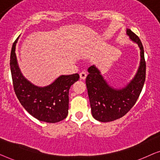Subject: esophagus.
I'll return each mask as SVG.
<instances>
[{
	"mask_svg": "<svg viewBox=\"0 0 160 160\" xmlns=\"http://www.w3.org/2000/svg\"><path fill=\"white\" fill-rule=\"evenodd\" d=\"M79 76H80V78H81V79L84 80L85 78H86V77H87V73L85 71H82V72H81V73H80Z\"/></svg>",
	"mask_w": 160,
	"mask_h": 160,
	"instance_id": "34e87169",
	"label": "esophagus"
}]
</instances>
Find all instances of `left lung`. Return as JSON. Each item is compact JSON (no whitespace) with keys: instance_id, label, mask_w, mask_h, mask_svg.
Instances as JSON below:
<instances>
[{"instance_id":"left-lung-1","label":"left lung","mask_w":160,"mask_h":160,"mask_svg":"<svg viewBox=\"0 0 160 160\" xmlns=\"http://www.w3.org/2000/svg\"><path fill=\"white\" fill-rule=\"evenodd\" d=\"M126 34L138 47L141 57L136 73L128 84L119 88L113 87L95 65L87 70L89 74L86 78V85L92 115L98 121L112 122L125 115L136 102L145 82L146 62L143 45L138 37L128 28Z\"/></svg>"}]
</instances>
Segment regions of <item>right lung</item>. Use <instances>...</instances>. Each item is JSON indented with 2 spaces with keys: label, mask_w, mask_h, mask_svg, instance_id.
<instances>
[{
  "label": "right lung",
  "mask_w": 160,
  "mask_h": 160,
  "mask_svg": "<svg viewBox=\"0 0 160 160\" xmlns=\"http://www.w3.org/2000/svg\"><path fill=\"white\" fill-rule=\"evenodd\" d=\"M18 38L13 43L10 57L14 92L24 108L39 121L56 123L67 117L68 113L69 89L79 78L78 73L61 75L52 84L36 86L28 80L19 68L16 51Z\"/></svg>",
  "instance_id": "obj_1"
}]
</instances>
